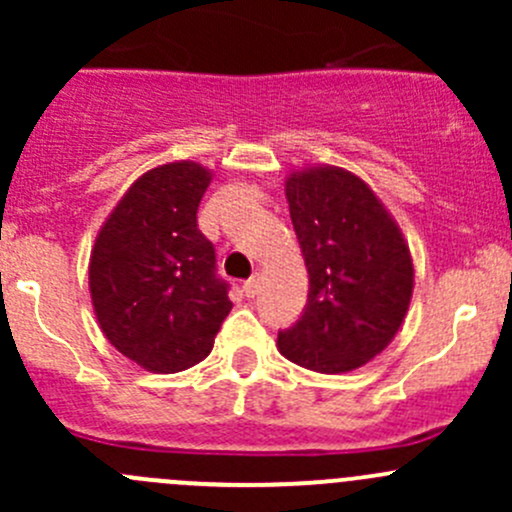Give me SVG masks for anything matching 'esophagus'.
<instances>
[{
	"label": "esophagus",
	"instance_id": "esophagus-1",
	"mask_svg": "<svg viewBox=\"0 0 512 512\" xmlns=\"http://www.w3.org/2000/svg\"><path fill=\"white\" fill-rule=\"evenodd\" d=\"M242 292H245V297H255V294L260 292V275H257V272L242 285Z\"/></svg>",
	"mask_w": 512,
	"mask_h": 512
}]
</instances>
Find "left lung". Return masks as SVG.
<instances>
[{"label": "left lung", "mask_w": 512, "mask_h": 512, "mask_svg": "<svg viewBox=\"0 0 512 512\" xmlns=\"http://www.w3.org/2000/svg\"><path fill=\"white\" fill-rule=\"evenodd\" d=\"M289 218L309 272V294L277 347L289 361L342 374L374 359L399 332L414 289L401 230L349 170L309 168L287 178Z\"/></svg>", "instance_id": "1"}]
</instances>
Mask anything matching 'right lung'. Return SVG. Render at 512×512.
<instances>
[{
    "label": "right lung",
    "instance_id": "right-lung-1",
    "mask_svg": "<svg viewBox=\"0 0 512 512\" xmlns=\"http://www.w3.org/2000/svg\"><path fill=\"white\" fill-rule=\"evenodd\" d=\"M208 185V170L190 160L148 170L91 250L89 287L103 334L156 374L203 361L232 309L213 242L198 230Z\"/></svg>",
    "mask_w": 512,
    "mask_h": 512
}]
</instances>
